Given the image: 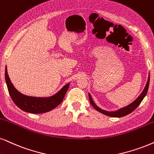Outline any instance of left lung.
I'll return each instance as SVG.
<instances>
[{
	"mask_svg": "<svg viewBox=\"0 0 154 154\" xmlns=\"http://www.w3.org/2000/svg\"><path fill=\"white\" fill-rule=\"evenodd\" d=\"M149 82H150V75H149V78H148L147 83L144 89H143V91L141 92V94L139 95V97H138L137 100L134 101L133 102L128 105V106H126L124 108L120 109H119L117 111H115V112H107V111L103 110L100 107H98V106L95 104V103L93 102L92 98H91L90 94L89 93V101H90V104L92 105L93 107H94L97 111H98V112H100V113H102L103 114H105V115L106 116H112V117H122V116L128 115V114H130V113H131L133 111L135 110L138 107V106L141 104L142 100H143V98H144L146 95L148 89H149Z\"/></svg>",
	"mask_w": 154,
	"mask_h": 154,
	"instance_id": "1",
	"label": "left lung"
}]
</instances>
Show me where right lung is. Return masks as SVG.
Returning a JSON list of instances; mask_svg holds the SVG:
<instances>
[{"label":"right lung","instance_id":"obj_1","mask_svg":"<svg viewBox=\"0 0 154 154\" xmlns=\"http://www.w3.org/2000/svg\"><path fill=\"white\" fill-rule=\"evenodd\" d=\"M5 78L8 92L13 102L17 107L26 112L32 114H41L51 111L63 102L65 95L69 87V84L64 86L57 94L50 97H29L19 92L10 79L5 67Z\"/></svg>","mask_w":154,"mask_h":154}]
</instances>
